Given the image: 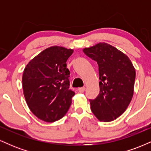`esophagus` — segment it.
Instances as JSON below:
<instances>
[{
	"instance_id": "obj_1",
	"label": "esophagus",
	"mask_w": 151,
	"mask_h": 151,
	"mask_svg": "<svg viewBox=\"0 0 151 151\" xmlns=\"http://www.w3.org/2000/svg\"><path fill=\"white\" fill-rule=\"evenodd\" d=\"M84 91H85V87H84V86H83V87H81V88H79V89H78V91L80 93H83Z\"/></svg>"
}]
</instances>
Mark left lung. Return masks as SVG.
<instances>
[{
  "instance_id": "left-lung-1",
  "label": "left lung",
  "mask_w": 151,
  "mask_h": 151,
  "mask_svg": "<svg viewBox=\"0 0 151 151\" xmlns=\"http://www.w3.org/2000/svg\"><path fill=\"white\" fill-rule=\"evenodd\" d=\"M83 52L99 65L100 92L90 100L91 110L100 121L110 122L124 113L133 98L136 70L129 57L106 42Z\"/></svg>"
}]
</instances>
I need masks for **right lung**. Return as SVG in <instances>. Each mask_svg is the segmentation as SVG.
I'll return each mask as SVG.
<instances>
[{
	"instance_id": "1",
	"label": "right lung",
	"mask_w": 151,
	"mask_h": 151,
	"mask_svg": "<svg viewBox=\"0 0 151 151\" xmlns=\"http://www.w3.org/2000/svg\"><path fill=\"white\" fill-rule=\"evenodd\" d=\"M73 52L61 46L50 47L24 69L22 81L26 103L41 120H60L70 108L74 92L70 89V72L66 62Z\"/></svg>"
}]
</instances>
